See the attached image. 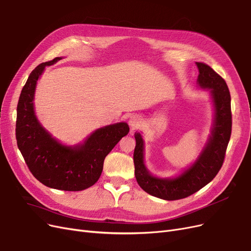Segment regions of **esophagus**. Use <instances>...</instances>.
Instances as JSON below:
<instances>
[{
	"mask_svg": "<svg viewBox=\"0 0 251 251\" xmlns=\"http://www.w3.org/2000/svg\"><path fill=\"white\" fill-rule=\"evenodd\" d=\"M128 124H129V126H131L132 129H135V128H137L138 126L141 125V119H140L139 116L133 115L131 118H129Z\"/></svg>",
	"mask_w": 251,
	"mask_h": 251,
	"instance_id": "obj_1",
	"label": "esophagus"
}]
</instances>
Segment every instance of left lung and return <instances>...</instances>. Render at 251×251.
<instances>
[{"label":"left lung","mask_w":251,"mask_h":251,"mask_svg":"<svg viewBox=\"0 0 251 251\" xmlns=\"http://www.w3.org/2000/svg\"><path fill=\"white\" fill-rule=\"evenodd\" d=\"M196 65L200 71L198 85L210 89L215 107V120L209 142L192 166L175 178L152 176L144 165L142 137L140 133H135L134 165L137 183L145 192L165 201H176L192 195L217 176L231 134L230 93L226 82L208 64L196 62Z\"/></svg>","instance_id":"8db88e82"}]
</instances>
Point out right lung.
<instances>
[{
    "label": "right lung",
    "instance_id": "right-lung-1",
    "mask_svg": "<svg viewBox=\"0 0 251 251\" xmlns=\"http://www.w3.org/2000/svg\"><path fill=\"white\" fill-rule=\"evenodd\" d=\"M61 58L35 67L21 92L16 114V141L25 164L41 184L64 191H82L100 178L103 160L129 127L118 123L98 128L83 144L65 146L46 131L34 113V93L46 66Z\"/></svg>",
    "mask_w": 251,
    "mask_h": 251
}]
</instances>
